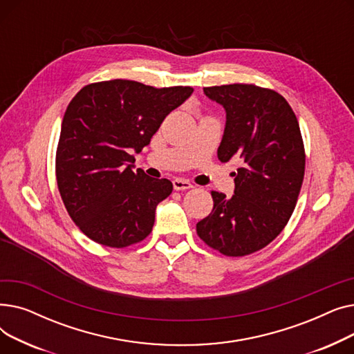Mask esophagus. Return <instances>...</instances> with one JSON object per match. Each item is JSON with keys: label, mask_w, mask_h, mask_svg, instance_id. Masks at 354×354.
<instances>
[{"label": "esophagus", "mask_w": 354, "mask_h": 354, "mask_svg": "<svg viewBox=\"0 0 354 354\" xmlns=\"http://www.w3.org/2000/svg\"><path fill=\"white\" fill-rule=\"evenodd\" d=\"M191 188H194V185L189 180L180 179V178L174 179V189L175 191H187V189H191Z\"/></svg>", "instance_id": "34e87169"}]
</instances>
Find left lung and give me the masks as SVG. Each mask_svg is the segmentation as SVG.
Instances as JSON below:
<instances>
[{
    "instance_id": "obj_1",
    "label": "left lung",
    "mask_w": 354,
    "mask_h": 354,
    "mask_svg": "<svg viewBox=\"0 0 354 354\" xmlns=\"http://www.w3.org/2000/svg\"><path fill=\"white\" fill-rule=\"evenodd\" d=\"M227 111L218 159L239 158L231 198L212 191V212L196 224L208 247L227 257L263 250L287 225L304 179L306 152L299 120L275 90L255 84L203 87Z\"/></svg>"
}]
</instances>
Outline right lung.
<instances>
[{"label":"right lung","mask_w":354,"mask_h":354,"mask_svg":"<svg viewBox=\"0 0 354 354\" xmlns=\"http://www.w3.org/2000/svg\"><path fill=\"white\" fill-rule=\"evenodd\" d=\"M192 91L116 79L87 84L71 99L55 152V178L70 218L91 241L124 248L152 232L156 205L174 185L133 171L130 152L149 145Z\"/></svg>","instance_id":"right-lung-1"}]
</instances>
